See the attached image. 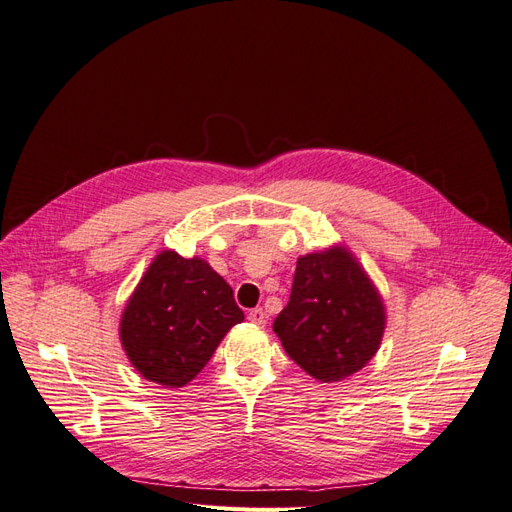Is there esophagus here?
<instances>
[{
  "instance_id": "1",
  "label": "esophagus",
  "mask_w": 512,
  "mask_h": 512,
  "mask_svg": "<svg viewBox=\"0 0 512 512\" xmlns=\"http://www.w3.org/2000/svg\"><path fill=\"white\" fill-rule=\"evenodd\" d=\"M247 318H250L254 324H258V327H265L269 316H267L265 309H262V307H256V309H252L250 316H247Z\"/></svg>"
}]
</instances>
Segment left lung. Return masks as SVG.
<instances>
[{
  "instance_id": "8db88e82",
  "label": "left lung",
  "mask_w": 512,
  "mask_h": 512,
  "mask_svg": "<svg viewBox=\"0 0 512 512\" xmlns=\"http://www.w3.org/2000/svg\"><path fill=\"white\" fill-rule=\"evenodd\" d=\"M384 327L380 292L342 245L297 260L290 301L273 322L286 354L320 382L363 369L378 352Z\"/></svg>"
}]
</instances>
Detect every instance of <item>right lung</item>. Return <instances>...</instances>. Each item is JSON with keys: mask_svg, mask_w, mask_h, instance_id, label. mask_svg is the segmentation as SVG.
Segmentation results:
<instances>
[{"mask_svg": "<svg viewBox=\"0 0 512 512\" xmlns=\"http://www.w3.org/2000/svg\"><path fill=\"white\" fill-rule=\"evenodd\" d=\"M243 318L232 288L207 260L164 250L128 299L119 339L138 374L179 389L200 374Z\"/></svg>", "mask_w": 512, "mask_h": 512, "instance_id": "obj_1", "label": "right lung"}]
</instances>
